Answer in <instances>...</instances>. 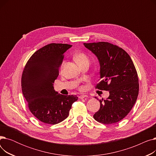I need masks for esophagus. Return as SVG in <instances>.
Instances as JSON below:
<instances>
[{
    "instance_id": "esophagus-1",
    "label": "esophagus",
    "mask_w": 156,
    "mask_h": 156,
    "mask_svg": "<svg viewBox=\"0 0 156 156\" xmlns=\"http://www.w3.org/2000/svg\"><path fill=\"white\" fill-rule=\"evenodd\" d=\"M86 97H87V95H81L79 96V99H84V98Z\"/></svg>"
}]
</instances>
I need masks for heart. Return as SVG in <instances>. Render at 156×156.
I'll return each mask as SVG.
<instances>
[{
    "label": "heart",
    "instance_id": "1",
    "mask_svg": "<svg viewBox=\"0 0 156 156\" xmlns=\"http://www.w3.org/2000/svg\"><path fill=\"white\" fill-rule=\"evenodd\" d=\"M74 58H75V60L76 61V62H77L78 64H80L85 61H88V58L87 55L83 52H78L77 54H75V57H74ZM64 63V62H62V65H61V68L63 67Z\"/></svg>",
    "mask_w": 156,
    "mask_h": 156
}]
</instances>
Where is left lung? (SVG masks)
<instances>
[{
    "mask_svg": "<svg viewBox=\"0 0 156 156\" xmlns=\"http://www.w3.org/2000/svg\"><path fill=\"white\" fill-rule=\"evenodd\" d=\"M83 45L99 62L101 81L95 88L109 92L107 99L99 100L94 118L105 125L116 123L128 115L137 99L139 83L133 62L123 49L109 42Z\"/></svg>",
    "mask_w": 156,
    "mask_h": 156,
    "instance_id": "left-lung-1",
    "label": "left lung"
}]
</instances>
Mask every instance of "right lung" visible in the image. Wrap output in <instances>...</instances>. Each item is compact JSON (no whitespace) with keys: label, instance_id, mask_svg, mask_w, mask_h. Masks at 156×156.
I'll list each match as a JSON object with an SVG mask.
<instances>
[{"label":"right lung","instance_id":"add662e5","mask_svg":"<svg viewBox=\"0 0 156 156\" xmlns=\"http://www.w3.org/2000/svg\"><path fill=\"white\" fill-rule=\"evenodd\" d=\"M71 45L50 44L38 49L28 61L21 77V88L31 112L40 121L55 125L69 116L76 95L55 92L54 83L59 75L64 54Z\"/></svg>","mask_w":156,"mask_h":156}]
</instances>
